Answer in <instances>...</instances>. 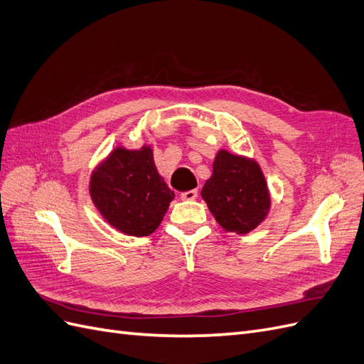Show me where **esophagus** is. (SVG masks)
<instances>
[{
	"label": "esophagus",
	"mask_w": 364,
	"mask_h": 364,
	"mask_svg": "<svg viewBox=\"0 0 364 364\" xmlns=\"http://www.w3.org/2000/svg\"><path fill=\"white\" fill-rule=\"evenodd\" d=\"M197 197V190H191V191H186L181 194V199L182 200H194Z\"/></svg>",
	"instance_id": "esophagus-1"
}]
</instances>
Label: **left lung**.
Here are the masks:
<instances>
[{"label":"left lung","mask_w":364,"mask_h":364,"mask_svg":"<svg viewBox=\"0 0 364 364\" xmlns=\"http://www.w3.org/2000/svg\"><path fill=\"white\" fill-rule=\"evenodd\" d=\"M209 213L226 232L249 234L270 211V191L259 164L220 149L202 188Z\"/></svg>","instance_id":"left-lung-1"}]
</instances>
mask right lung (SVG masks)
Segmentation results:
<instances>
[{"label":"right lung","mask_w":364,"mask_h":364,"mask_svg":"<svg viewBox=\"0 0 364 364\" xmlns=\"http://www.w3.org/2000/svg\"><path fill=\"white\" fill-rule=\"evenodd\" d=\"M90 194L106 222L130 237L155 232L174 199L149 144L136 150L117 146L92 170Z\"/></svg>","instance_id":"obj_1"}]
</instances>
